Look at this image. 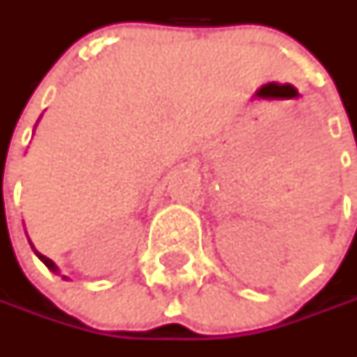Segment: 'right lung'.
Returning <instances> with one entry per match:
<instances>
[{"mask_svg":"<svg viewBox=\"0 0 357 357\" xmlns=\"http://www.w3.org/2000/svg\"><path fill=\"white\" fill-rule=\"evenodd\" d=\"M27 240H29V238H27ZM29 244H31V240H29ZM31 248H33V252L37 254V258H39V260H41V262H43V264H45V266H47L49 270H51V272L59 274V268H57V264H55V262H53L51 258H47V256H43V254H41V252H37V250H35L33 244H31ZM63 280H67V276H63Z\"/></svg>","mask_w":357,"mask_h":357,"instance_id":"right-lung-1","label":"right lung"}]
</instances>
